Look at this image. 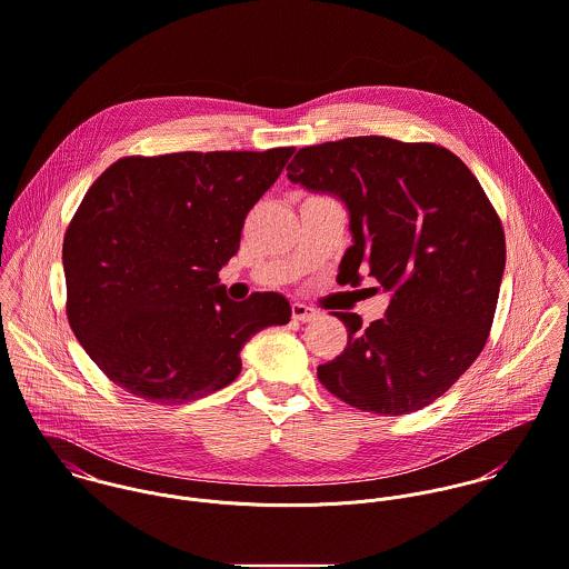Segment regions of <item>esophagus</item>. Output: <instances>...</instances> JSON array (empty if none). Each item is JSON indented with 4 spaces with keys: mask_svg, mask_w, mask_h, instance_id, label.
I'll use <instances>...</instances> for the list:
<instances>
[{
    "mask_svg": "<svg viewBox=\"0 0 569 569\" xmlns=\"http://www.w3.org/2000/svg\"><path fill=\"white\" fill-rule=\"evenodd\" d=\"M317 317H319L317 310H312V308H308V306H303V303H292V319H295V321L310 323V321H315Z\"/></svg>",
    "mask_w": 569,
    "mask_h": 569,
    "instance_id": "34e87169",
    "label": "esophagus"
}]
</instances>
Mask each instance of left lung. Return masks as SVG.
Wrapping results in <instances>:
<instances>
[{
	"label": "left lung",
	"instance_id": "8db88e82",
	"mask_svg": "<svg viewBox=\"0 0 569 569\" xmlns=\"http://www.w3.org/2000/svg\"><path fill=\"white\" fill-rule=\"evenodd\" d=\"M288 178L349 211L339 283L369 272L391 292L387 317L367 330L337 312L347 345L319 365L321 385L380 416L431 405L481 353L497 310L506 237L481 184L447 147L385 136L303 147Z\"/></svg>",
	"mask_w": 569,
	"mask_h": 569
}]
</instances>
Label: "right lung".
<instances>
[{"mask_svg":"<svg viewBox=\"0 0 569 569\" xmlns=\"http://www.w3.org/2000/svg\"><path fill=\"white\" fill-rule=\"evenodd\" d=\"M295 147L127 156L86 193L63 239L66 315L127 393L184 405L230 385L250 337L290 321L277 292L230 301L218 272Z\"/></svg>","mask_w":569,"mask_h":569,"instance_id":"add662e5","label":"right lung"}]
</instances>
